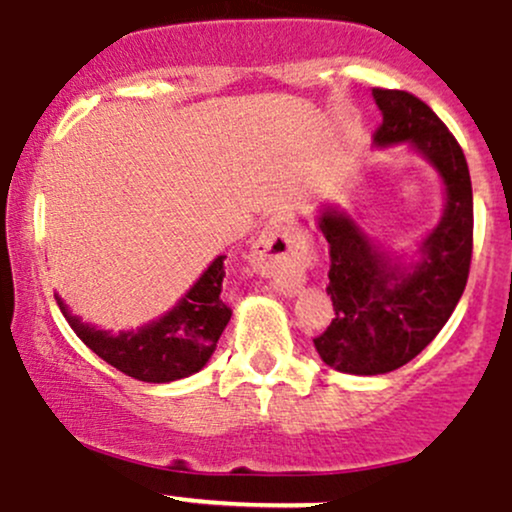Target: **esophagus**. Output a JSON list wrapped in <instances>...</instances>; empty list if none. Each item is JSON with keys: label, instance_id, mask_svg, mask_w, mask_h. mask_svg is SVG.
<instances>
[{"label": "esophagus", "instance_id": "esophagus-1", "mask_svg": "<svg viewBox=\"0 0 512 512\" xmlns=\"http://www.w3.org/2000/svg\"><path fill=\"white\" fill-rule=\"evenodd\" d=\"M252 262L274 276H296L305 262V248L296 223L289 216H274L262 228L260 238L252 245Z\"/></svg>", "mask_w": 512, "mask_h": 512}]
</instances>
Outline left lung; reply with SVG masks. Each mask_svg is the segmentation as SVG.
Instances as JSON below:
<instances>
[{
  "label": "left lung",
  "instance_id": "8db88e82",
  "mask_svg": "<svg viewBox=\"0 0 512 512\" xmlns=\"http://www.w3.org/2000/svg\"><path fill=\"white\" fill-rule=\"evenodd\" d=\"M373 98L383 110L375 144L409 142L419 149L443 178L448 204L414 272L390 264L342 211H322L334 317L313 342L327 366L354 375L402 368L433 342L462 298L474 248L472 180L462 146L414 93L373 88Z\"/></svg>",
  "mask_w": 512,
  "mask_h": 512
}]
</instances>
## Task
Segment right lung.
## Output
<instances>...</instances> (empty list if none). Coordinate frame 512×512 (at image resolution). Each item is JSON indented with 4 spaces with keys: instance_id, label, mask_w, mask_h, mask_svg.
Instances as JSON below:
<instances>
[{
    "instance_id": "obj_1",
    "label": "right lung",
    "mask_w": 512,
    "mask_h": 512,
    "mask_svg": "<svg viewBox=\"0 0 512 512\" xmlns=\"http://www.w3.org/2000/svg\"><path fill=\"white\" fill-rule=\"evenodd\" d=\"M223 260L216 257L202 279L192 286L182 301L137 332L108 334L88 327L69 313L60 301L62 315L72 325L76 337L105 363L144 383H170L197 373L214 354L223 327L231 320V308L223 303Z\"/></svg>"
}]
</instances>
